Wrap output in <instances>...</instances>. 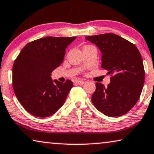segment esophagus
<instances>
[{
  "label": "esophagus",
  "mask_w": 154,
  "mask_h": 154,
  "mask_svg": "<svg viewBox=\"0 0 154 154\" xmlns=\"http://www.w3.org/2000/svg\"><path fill=\"white\" fill-rule=\"evenodd\" d=\"M75 83L77 84H81V85H82V84L85 83V81H83V80H81V79H77L76 81H75Z\"/></svg>",
  "instance_id": "esophagus-1"
}]
</instances>
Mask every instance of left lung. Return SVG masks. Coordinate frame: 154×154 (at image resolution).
<instances>
[{
	"label": "left lung",
	"instance_id": "1",
	"mask_svg": "<svg viewBox=\"0 0 154 154\" xmlns=\"http://www.w3.org/2000/svg\"><path fill=\"white\" fill-rule=\"evenodd\" d=\"M85 38L101 51V67L111 75L107 87L96 83L92 103L105 115L122 116L134 107L141 95L145 77L142 56L135 45L118 35L105 33Z\"/></svg>",
	"mask_w": 154,
	"mask_h": 154
}]
</instances>
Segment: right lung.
I'll use <instances>...</instances> for the list:
<instances>
[{"label": "right lung", "instance_id": "right-lung-1", "mask_svg": "<svg viewBox=\"0 0 154 154\" xmlns=\"http://www.w3.org/2000/svg\"><path fill=\"white\" fill-rule=\"evenodd\" d=\"M76 37H45L21 49L12 68V86L23 108L37 117H48L63 105L73 84L51 79L63 60L66 49Z\"/></svg>", "mask_w": 154, "mask_h": 154}]
</instances>
